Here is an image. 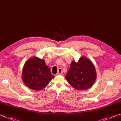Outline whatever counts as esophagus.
Listing matches in <instances>:
<instances>
[{"mask_svg":"<svg viewBox=\"0 0 121 121\" xmlns=\"http://www.w3.org/2000/svg\"><path fill=\"white\" fill-rule=\"evenodd\" d=\"M63 74V71L62 69H59L58 70V72H57V74L58 75H62Z\"/></svg>","mask_w":121,"mask_h":121,"instance_id":"obj_1","label":"esophagus"}]
</instances>
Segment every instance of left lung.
Segmentation results:
<instances>
[{"mask_svg": "<svg viewBox=\"0 0 121 121\" xmlns=\"http://www.w3.org/2000/svg\"><path fill=\"white\" fill-rule=\"evenodd\" d=\"M97 78L94 64L86 56H82L78 62L73 60L65 79L71 86L78 90H86L91 87Z\"/></svg>", "mask_w": 121, "mask_h": 121, "instance_id": "obj_1", "label": "left lung"}]
</instances>
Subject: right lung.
<instances>
[{"label":"right lung","instance_id":"obj_1","mask_svg":"<svg viewBox=\"0 0 121 121\" xmlns=\"http://www.w3.org/2000/svg\"><path fill=\"white\" fill-rule=\"evenodd\" d=\"M54 78L43 59L35 56L25 63L22 69V79L25 85L31 89L42 90Z\"/></svg>","mask_w":121,"mask_h":121}]
</instances>
